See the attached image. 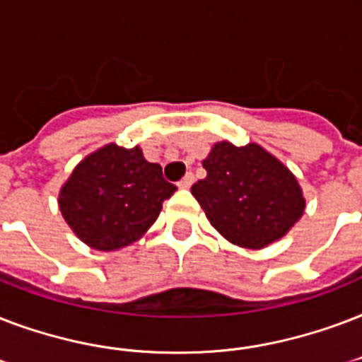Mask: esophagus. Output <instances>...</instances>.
I'll return each mask as SVG.
<instances>
[{
    "label": "esophagus",
    "instance_id": "34e87169",
    "mask_svg": "<svg viewBox=\"0 0 362 362\" xmlns=\"http://www.w3.org/2000/svg\"><path fill=\"white\" fill-rule=\"evenodd\" d=\"M192 183H194V175H192V173H187V175L179 181L177 187L179 189H190V185Z\"/></svg>",
    "mask_w": 362,
    "mask_h": 362
}]
</instances>
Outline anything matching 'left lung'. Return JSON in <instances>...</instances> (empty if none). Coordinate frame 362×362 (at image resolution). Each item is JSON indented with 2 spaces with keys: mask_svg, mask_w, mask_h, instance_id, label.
I'll return each mask as SVG.
<instances>
[{
  "mask_svg": "<svg viewBox=\"0 0 362 362\" xmlns=\"http://www.w3.org/2000/svg\"><path fill=\"white\" fill-rule=\"evenodd\" d=\"M206 179L194 196L221 236L245 249H262L287 236L306 198L295 173L259 143L217 141L202 160Z\"/></svg>",
  "mask_w": 362,
  "mask_h": 362,
  "instance_id": "obj_1",
  "label": "left lung"
}]
</instances>
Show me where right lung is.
I'll list each match as a JSON object with an SVG mask.
<instances>
[{"label": "right lung", "mask_w": 362, "mask_h": 362, "mask_svg": "<svg viewBox=\"0 0 362 362\" xmlns=\"http://www.w3.org/2000/svg\"><path fill=\"white\" fill-rule=\"evenodd\" d=\"M177 190L139 145L107 143L86 155L62 185L58 207L81 242L96 251L132 245L155 225L162 202Z\"/></svg>", "instance_id": "add662e5"}]
</instances>
